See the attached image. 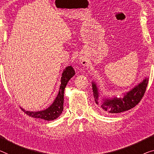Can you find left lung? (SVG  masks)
<instances>
[{
  "label": "left lung",
  "instance_id": "left-lung-1",
  "mask_svg": "<svg viewBox=\"0 0 154 154\" xmlns=\"http://www.w3.org/2000/svg\"><path fill=\"white\" fill-rule=\"evenodd\" d=\"M148 81V79L146 78L143 82L136 85L131 91L125 94L122 98L114 97L111 99H103L101 107L106 112L111 113H120L131 109L138 105L143 98L147 87ZM92 89L96 103L98 104L99 93L96 85L94 82H92Z\"/></svg>",
  "mask_w": 154,
  "mask_h": 154
}]
</instances>
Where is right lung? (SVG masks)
Listing matches in <instances>:
<instances>
[{
	"label": "right lung",
	"mask_w": 154,
	"mask_h": 154,
	"mask_svg": "<svg viewBox=\"0 0 154 154\" xmlns=\"http://www.w3.org/2000/svg\"><path fill=\"white\" fill-rule=\"evenodd\" d=\"M75 75V71L72 66H68L63 71L61 77V84L59 89V92L54 103L50 107L40 112H28L20 108L26 114L29 116L41 118L45 120H55L62 113L63 111V103H64V91L67 82Z\"/></svg>",
	"instance_id": "right-lung-1"
}]
</instances>
